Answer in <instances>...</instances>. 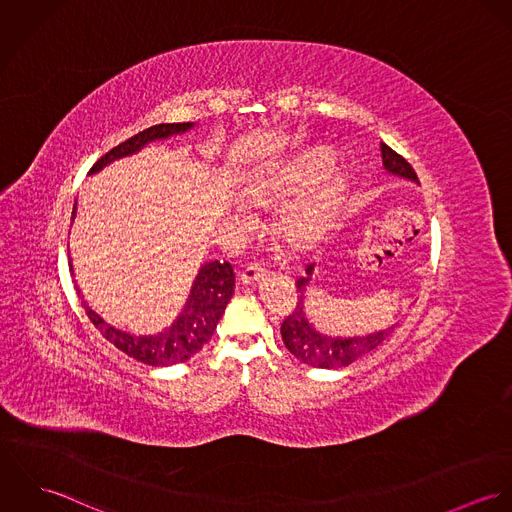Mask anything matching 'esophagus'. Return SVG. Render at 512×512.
I'll use <instances>...</instances> for the list:
<instances>
[{"label":"esophagus","mask_w":512,"mask_h":512,"mask_svg":"<svg viewBox=\"0 0 512 512\" xmlns=\"http://www.w3.org/2000/svg\"><path fill=\"white\" fill-rule=\"evenodd\" d=\"M262 276H264V268H260L258 264H248L240 272V282L242 284H252V282H258Z\"/></svg>","instance_id":"34e87169"}]
</instances>
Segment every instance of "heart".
<instances>
[{
    "instance_id": "1",
    "label": "heart",
    "mask_w": 512,
    "mask_h": 512,
    "mask_svg": "<svg viewBox=\"0 0 512 512\" xmlns=\"http://www.w3.org/2000/svg\"><path fill=\"white\" fill-rule=\"evenodd\" d=\"M333 165H335V157L331 153L327 151L313 153L303 163L288 169L280 179L272 181L264 189H258L252 195V199L258 205H272L278 201L299 197L311 191L313 187H317L321 181H325L331 175ZM337 199H339V187L333 185L295 205L282 220L280 228L284 238L295 248H305L317 242L335 219Z\"/></svg>"
}]
</instances>
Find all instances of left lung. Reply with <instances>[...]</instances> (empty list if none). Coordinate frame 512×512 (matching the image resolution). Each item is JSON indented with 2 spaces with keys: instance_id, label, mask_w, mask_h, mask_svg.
<instances>
[{
  "instance_id": "1",
  "label": "left lung",
  "mask_w": 512,
  "mask_h": 512,
  "mask_svg": "<svg viewBox=\"0 0 512 512\" xmlns=\"http://www.w3.org/2000/svg\"><path fill=\"white\" fill-rule=\"evenodd\" d=\"M380 151H382V163L390 173L418 181L416 171L400 153H396L386 144H380ZM305 272H307V276L297 280V305L282 323L284 345L288 347V351L295 359H299L305 365L317 366V368H343V366L355 363L366 353L374 351L378 345H382L394 333L396 325L382 329L378 333H370L366 337L343 339V337L319 335L311 327V323L307 321V317L303 313V292L311 280L313 264H309Z\"/></svg>"
}]
</instances>
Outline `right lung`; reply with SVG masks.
I'll return each mask as SVG.
<instances>
[{
	"mask_svg": "<svg viewBox=\"0 0 512 512\" xmlns=\"http://www.w3.org/2000/svg\"><path fill=\"white\" fill-rule=\"evenodd\" d=\"M193 124L183 122V124H157L151 126L144 132L132 136L130 140L122 142L120 146L112 147L108 153H104L88 173L100 171L104 165L112 163L114 159L126 157L130 153H136L138 149L146 146L151 140H161L179 132L189 130ZM74 213H76V203H74ZM71 219V220H73ZM73 270V266H71ZM78 297L82 301V307L92 321V325L102 333L106 341H110L116 349L126 353L128 357L136 359L138 363H144L149 366H171L177 363H185L191 359L195 353L203 349V345L213 337L217 323H219L226 303L230 301L232 292H234V272L232 266L224 262H209L199 270V276L191 288V295L187 299V305L179 319L165 329L159 335H149V337H134L130 333H122L114 329L112 325L104 323L82 299L80 290L76 288Z\"/></svg>",
	"mask_w": 512,
	"mask_h": 512,
	"instance_id": "1",
	"label": "right lung"
}]
</instances>
